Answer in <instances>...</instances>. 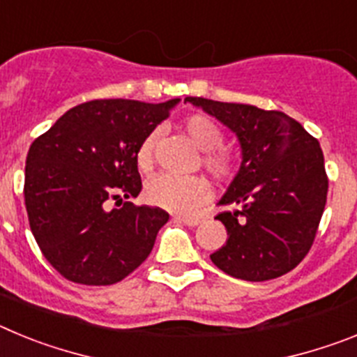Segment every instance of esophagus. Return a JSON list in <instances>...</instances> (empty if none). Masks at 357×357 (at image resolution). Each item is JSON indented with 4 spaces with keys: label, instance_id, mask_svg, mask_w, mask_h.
Masks as SVG:
<instances>
[{
    "label": "esophagus",
    "instance_id": "esophagus-1",
    "mask_svg": "<svg viewBox=\"0 0 357 357\" xmlns=\"http://www.w3.org/2000/svg\"><path fill=\"white\" fill-rule=\"evenodd\" d=\"M175 220H176V222L185 223V225H189V227H195V225H198V223L202 222L200 218H197V216H184V214H176Z\"/></svg>",
    "mask_w": 357,
    "mask_h": 357
}]
</instances>
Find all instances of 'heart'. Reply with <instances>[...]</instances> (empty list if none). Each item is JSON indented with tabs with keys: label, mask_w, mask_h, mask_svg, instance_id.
<instances>
[{
	"label": "heart",
	"mask_w": 357,
	"mask_h": 357,
	"mask_svg": "<svg viewBox=\"0 0 357 357\" xmlns=\"http://www.w3.org/2000/svg\"><path fill=\"white\" fill-rule=\"evenodd\" d=\"M181 130L189 141L202 150L200 162L213 178L220 182L230 181L238 172V155L223 146L225 135L222 127L206 114H191L181 121ZM157 134L151 132L141 141L135 151V164L141 173L153 168V148ZM211 185L204 176L159 175L151 178L144 189V198L151 206L175 213H188L209 200Z\"/></svg>",
	"instance_id": "obj_1"
}]
</instances>
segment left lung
I'll return each mask as SVG.
<instances>
[{"instance_id": "obj_1", "label": "left lung", "mask_w": 357, "mask_h": 357, "mask_svg": "<svg viewBox=\"0 0 357 357\" xmlns=\"http://www.w3.org/2000/svg\"><path fill=\"white\" fill-rule=\"evenodd\" d=\"M227 125L241 144V168L216 220L229 239L211 261L236 279L270 280L291 272L307 255L327 202L320 143L280 110L188 96Z\"/></svg>"}]
</instances>
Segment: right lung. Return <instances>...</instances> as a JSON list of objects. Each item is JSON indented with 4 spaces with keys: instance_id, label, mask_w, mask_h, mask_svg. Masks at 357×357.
Returning <instances> with one entry per match:
<instances>
[{
    "instance_id": "add662e5",
    "label": "right lung",
    "mask_w": 357,
    "mask_h": 357,
    "mask_svg": "<svg viewBox=\"0 0 357 357\" xmlns=\"http://www.w3.org/2000/svg\"><path fill=\"white\" fill-rule=\"evenodd\" d=\"M178 102H85L31 143L24 168L28 222L62 277L116 284L150 255L169 214L130 202L110 209V202L118 206L141 193L135 151Z\"/></svg>"
}]
</instances>
